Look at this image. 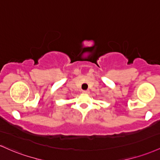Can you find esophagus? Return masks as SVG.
<instances>
[{
	"label": "esophagus",
	"instance_id": "esophagus-1",
	"mask_svg": "<svg viewBox=\"0 0 160 160\" xmlns=\"http://www.w3.org/2000/svg\"><path fill=\"white\" fill-rule=\"evenodd\" d=\"M82 92L84 94H88V93H89V90H83L82 91Z\"/></svg>",
	"mask_w": 160,
	"mask_h": 160
}]
</instances>
